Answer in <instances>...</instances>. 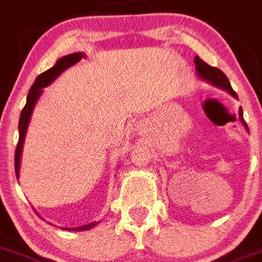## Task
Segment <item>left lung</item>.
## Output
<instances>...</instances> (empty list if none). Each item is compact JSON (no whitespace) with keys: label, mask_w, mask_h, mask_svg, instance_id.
Listing matches in <instances>:
<instances>
[{"label":"left lung","mask_w":262,"mask_h":262,"mask_svg":"<svg viewBox=\"0 0 262 262\" xmlns=\"http://www.w3.org/2000/svg\"><path fill=\"white\" fill-rule=\"evenodd\" d=\"M194 63H195V73L199 75L200 78L205 82H209L213 86L218 87V89H222V90L227 91L231 96H234V98L237 99L236 93L232 90V87H231L230 81L226 77L225 73L222 70H219L218 68L210 67V65H207L204 60L199 57V56H195L194 57ZM239 120L240 122L243 124V126L248 130V126H247L246 121H244V117H243V110L239 108Z\"/></svg>","instance_id":"1"}]
</instances>
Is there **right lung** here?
<instances>
[{"label":"right lung","instance_id":"1","mask_svg":"<svg viewBox=\"0 0 262 262\" xmlns=\"http://www.w3.org/2000/svg\"><path fill=\"white\" fill-rule=\"evenodd\" d=\"M86 57L83 52H75V53H70V55L63 56L60 60H57V62L48 69L47 72L41 73V74L35 79L34 84L30 89V93L27 95V102H26L25 108L22 110V114L19 117V125H18V130H19V140H18V145H16L15 150V175L16 179H19V168H20V159H22V151H23V143H25L26 134H27L28 124L31 121L32 112H34V108L36 105L37 100L40 99L41 94H43L44 87L49 86L52 82L57 78L58 75L62 72H65L67 69H69L70 67L75 65V63L81 61L82 58ZM99 222H91L89 225L79 226V227H61L62 230L68 231H87L90 228L95 227Z\"/></svg>","mask_w":262,"mask_h":262}]
</instances>
